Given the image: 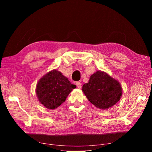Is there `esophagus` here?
<instances>
[{
	"label": "esophagus",
	"mask_w": 152,
	"mask_h": 152,
	"mask_svg": "<svg viewBox=\"0 0 152 152\" xmlns=\"http://www.w3.org/2000/svg\"><path fill=\"white\" fill-rule=\"evenodd\" d=\"M76 86L78 87V88H81V87H82V84H81V83L80 82H76Z\"/></svg>",
	"instance_id": "34e87169"
}]
</instances>
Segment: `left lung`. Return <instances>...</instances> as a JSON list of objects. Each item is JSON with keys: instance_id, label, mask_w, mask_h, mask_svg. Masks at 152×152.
<instances>
[{"instance_id": "8db88e82", "label": "left lung", "mask_w": 152, "mask_h": 152, "mask_svg": "<svg viewBox=\"0 0 152 152\" xmlns=\"http://www.w3.org/2000/svg\"><path fill=\"white\" fill-rule=\"evenodd\" d=\"M82 90L92 104L102 110L114 106L122 96L119 82L101 70L92 74Z\"/></svg>"}]
</instances>
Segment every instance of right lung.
Wrapping results in <instances>:
<instances>
[{"mask_svg": "<svg viewBox=\"0 0 152 152\" xmlns=\"http://www.w3.org/2000/svg\"><path fill=\"white\" fill-rule=\"evenodd\" d=\"M76 87L60 71L52 70L39 79L35 92L41 104L48 109H54L65 102Z\"/></svg>", "mask_w": 152, "mask_h": 152, "instance_id": "1", "label": "right lung"}]
</instances>
